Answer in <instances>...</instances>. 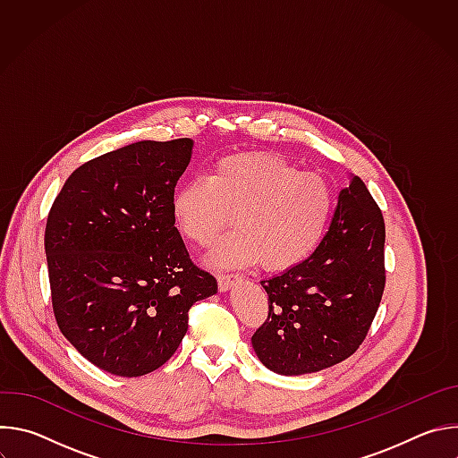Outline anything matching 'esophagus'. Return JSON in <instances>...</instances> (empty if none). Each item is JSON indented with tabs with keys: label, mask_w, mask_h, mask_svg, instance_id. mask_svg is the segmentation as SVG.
<instances>
[{
	"label": "esophagus",
	"mask_w": 458,
	"mask_h": 458,
	"mask_svg": "<svg viewBox=\"0 0 458 458\" xmlns=\"http://www.w3.org/2000/svg\"><path fill=\"white\" fill-rule=\"evenodd\" d=\"M235 281H239V276H233V274H219L217 276V284H219L221 292H228Z\"/></svg>",
	"instance_id": "esophagus-1"
}]
</instances>
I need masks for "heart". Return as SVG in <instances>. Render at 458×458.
<instances>
[{"instance_id":"obj_1","label":"heart","mask_w":458,"mask_h":458,"mask_svg":"<svg viewBox=\"0 0 458 458\" xmlns=\"http://www.w3.org/2000/svg\"><path fill=\"white\" fill-rule=\"evenodd\" d=\"M334 207V191L320 175L265 152L217 159L208 179L181 184L170 203L181 235L199 246H208L235 211L237 228L217 241L208 263L233 268L260 259L268 270L306 260L328 230Z\"/></svg>"}]
</instances>
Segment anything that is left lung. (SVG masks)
Wrapping results in <instances>:
<instances>
[{
    "mask_svg": "<svg viewBox=\"0 0 458 458\" xmlns=\"http://www.w3.org/2000/svg\"><path fill=\"white\" fill-rule=\"evenodd\" d=\"M384 219L360 177L339 191L328 233L293 268L260 281L268 318L251 346L268 369L304 375L335 366L362 344L378 310Z\"/></svg>",
    "mask_w": 458,
    "mask_h": 458,
    "instance_id": "left-lung-1",
    "label": "left lung"
}]
</instances>
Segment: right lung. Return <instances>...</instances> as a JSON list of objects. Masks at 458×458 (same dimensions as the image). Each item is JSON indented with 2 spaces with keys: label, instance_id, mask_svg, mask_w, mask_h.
Segmentation results:
<instances>
[{
  "label": "right lung",
  "instance_id": "obj_1",
  "mask_svg": "<svg viewBox=\"0 0 458 458\" xmlns=\"http://www.w3.org/2000/svg\"><path fill=\"white\" fill-rule=\"evenodd\" d=\"M193 141H138L72 172L45 228L54 315L94 366L119 377L161 368L193 302L217 293L174 226V190Z\"/></svg>",
  "mask_w": 458,
  "mask_h": 458
}]
</instances>
